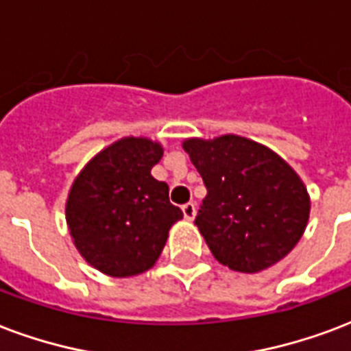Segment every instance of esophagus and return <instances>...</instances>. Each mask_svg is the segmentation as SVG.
<instances>
[{
  "label": "esophagus",
  "mask_w": 351,
  "mask_h": 351,
  "mask_svg": "<svg viewBox=\"0 0 351 351\" xmlns=\"http://www.w3.org/2000/svg\"><path fill=\"white\" fill-rule=\"evenodd\" d=\"M182 211H184V217H186L187 221H193L195 213H197V206H195L193 202H187V204L182 206Z\"/></svg>",
  "instance_id": "1"
}]
</instances>
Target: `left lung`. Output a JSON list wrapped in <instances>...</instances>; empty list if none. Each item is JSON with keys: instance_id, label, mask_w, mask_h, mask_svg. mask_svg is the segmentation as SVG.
<instances>
[{"instance_id": "left-lung-1", "label": "left lung", "mask_w": 351, "mask_h": 351, "mask_svg": "<svg viewBox=\"0 0 351 351\" xmlns=\"http://www.w3.org/2000/svg\"><path fill=\"white\" fill-rule=\"evenodd\" d=\"M182 147L208 189L195 224L219 263L254 274L296 247L311 200L282 156L235 134L189 138Z\"/></svg>"}]
</instances>
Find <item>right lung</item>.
Wrapping results in <instances>:
<instances>
[{
  "instance_id": "add662e5",
  "label": "right lung",
  "mask_w": 351,
  "mask_h": 351,
  "mask_svg": "<svg viewBox=\"0 0 351 351\" xmlns=\"http://www.w3.org/2000/svg\"><path fill=\"white\" fill-rule=\"evenodd\" d=\"M164 147L127 136L104 147L71 184L66 223L75 248L93 269L112 278L138 276L156 263L180 208L169 186L151 169Z\"/></svg>"
}]
</instances>
